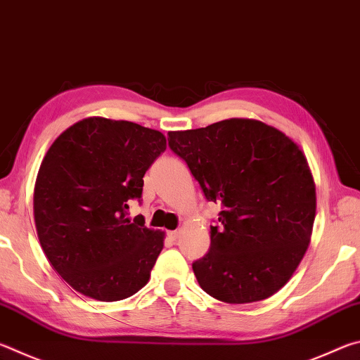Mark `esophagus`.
I'll return each instance as SVG.
<instances>
[{
	"mask_svg": "<svg viewBox=\"0 0 360 360\" xmlns=\"http://www.w3.org/2000/svg\"><path fill=\"white\" fill-rule=\"evenodd\" d=\"M169 236H172V240H178L181 236V230H173L169 231Z\"/></svg>",
	"mask_w": 360,
	"mask_h": 360,
	"instance_id": "1",
	"label": "esophagus"
}]
</instances>
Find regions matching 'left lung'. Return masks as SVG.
Here are the masks:
<instances>
[{
    "instance_id": "left-lung-1",
    "label": "left lung",
    "mask_w": 360,
    "mask_h": 360,
    "mask_svg": "<svg viewBox=\"0 0 360 360\" xmlns=\"http://www.w3.org/2000/svg\"><path fill=\"white\" fill-rule=\"evenodd\" d=\"M208 202L222 206L211 246L192 264L206 294L252 303L289 281L311 238L316 187L298 146L264 122L227 119L169 131Z\"/></svg>"
}]
</instances>
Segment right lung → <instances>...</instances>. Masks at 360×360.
I'll list each match as a JSON object with an SVG mask.
<instances>
[{
	"label": "right lung",
	"instance_id": "add662e5",
	"mask_svg": "<svg viewBox=\"0 0 360 360\" xmlns=\"http://www.w3.org/2000/svg\"><path fill=\"white\" fill-rule=\"evenodd\" d=\"M160 131L89 117L60 135L41 163L34 222L42 251L72 289L100 302L130 297L149 281L163 233L127 217L144 174L165 152Z\"/></svg>",
	"mask_w": 360,
	"mask_h": 360
}]
</instances>
